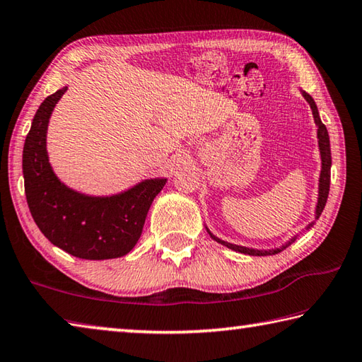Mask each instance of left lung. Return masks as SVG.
Wrapping results in <instances>:
<instances>
[{
	"mask_svg": "<svg viewBox=\"0 0 362 362\" xmlns=\"http://www.w3.org/2000/svg\"><path fill=\"white\" fill-rule=\"evenodd\" d=\"M302 97L307 100V103L312 107V112H313V119H315V124L318 127V132H316V138H318V149H320V157H321V171H320V180H318V200H316V206H315V219L310 223L305 230L312 229L313 224L316 223V219L321 216L322 210H325L326 206V202H327V195H329V185H331V165H332V157H331V141H329V133L326 125L321 122L320 119V112H318V107H316L315 100L310 97L307 92L300 90ZM206 232L210 233V237L214 240V242H218L221 245L227 246V248H230L232 251H237V252H242V255H248V256H270V255H278V252H281L283 250H286L289 245H293L297 237H299V233H296L294 237H291L286 243H283L281 246H278V248H272V250H257V248H248V246H242V245H233L229 242H224V240L218 238L216 235H213L210 232V229L205 226Z\"/></svg>",
	"mask_w": 362,
	"mask_h": 362,
	"instance_id": "8db88e82",
	"label": "left lung"
}]
</instances>
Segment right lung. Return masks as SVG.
Segmentation results:
<instances>
[{
    "instance_id": "obj_1",
    "label": "right lung",
    "mask_w": 362,
    "mask_h": 362,
    "mask_svg": "<svg viewBox=\"0 0 362 362\" xmlns=\"http://www.w3.org/2000/svg\"><path fill=\"white\" fill-rule=\"evenodd\" d=\"M68 87L42 101L25 138L22 168L25 195L36 226L50 243L88 261L122 257L141 237L156 195L167 177H149L111 195H88L59 180L47 154V127Z\"/></svg>"
}]
</instances>
